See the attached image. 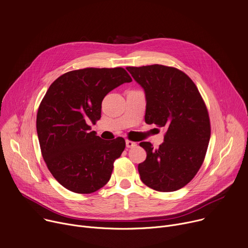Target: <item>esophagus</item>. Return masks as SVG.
<instances>
[{
    "instance_id": "esophagus-1",
    "label": "esophagus",
    "mask_w": 248,
    "mask_h": 248,
    "mask_svg": "<svg viewBox=\"0 0 248 248\" xmlns=\"http://www.w3.org/2000/svg\"><path fill=\"white\" fill-rule=\"evenodd\" d=\"M137 145H138L137 142H133V141H130V140H126L125 141V146L127 148H133V147H136Z\"/></svg>"
}]
</instances>
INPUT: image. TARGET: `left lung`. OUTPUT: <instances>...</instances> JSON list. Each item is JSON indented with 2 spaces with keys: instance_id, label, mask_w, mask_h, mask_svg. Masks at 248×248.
<instances>
[{
  "instance_id": "obj_1",
  "label": "left lung",
  "mask_w": 248,
  "mask_h": 248,
  "mask_svg": "<svg viewBox=\"0 0 248 248\" xmlns=\"http://www.w3.org/2000/svg\"><path fill=\"white\" fill-rule=\"evenodd\" d=\"M145 94V123L164 127V142L140 145L146 159L139 164L141 181L160 192L183 188L199 171L208 149L211 125L206 105L194 82L173 67H127Z\"/></svg>"
}]
</instances>
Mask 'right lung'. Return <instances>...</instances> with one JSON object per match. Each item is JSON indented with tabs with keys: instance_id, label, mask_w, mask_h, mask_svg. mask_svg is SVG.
Wrapping results in <instances>:
<instances>
[{
	"instance_id": "1",
	"label": "right lung",
	"mask_w": 248,
	"mask_h": 248,
	"mask_svg": "<svg viewBox=\"0 0 248 248\" xmlns=\"http://www.w3.org/2000/svg\"><path fill=\"white\" fill-rule=\"evenodd\" d=\"M129 82L117 67L70 71L50 85L38 108L36 131L43 159L64 188L90 194L108 182L125 141L103 140L90 124L101 119L106 95Z\"/></svg>"
}]
</instances>
